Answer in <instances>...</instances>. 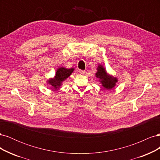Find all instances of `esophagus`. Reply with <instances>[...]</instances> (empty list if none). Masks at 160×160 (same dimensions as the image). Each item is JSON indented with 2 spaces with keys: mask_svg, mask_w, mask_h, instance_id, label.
I'll return each instance as SVG.
<instances>
[{
  "mask_svg": "<svg viewBox=\"0 0 160 160\" xmlns=\"http://www.w3.org/2000/svg\"><path fill=\"white\" fill-rule=\"evenodd\" d=\"M79 72L80 74H84L85 72V71H83V70H81V69H79Z\"/></svg>",
  "mask_w": 160,
  "mask_h": 160,
  "instance_id": "esophagus-1",
  "label": "esophagus"
}]
</instances>
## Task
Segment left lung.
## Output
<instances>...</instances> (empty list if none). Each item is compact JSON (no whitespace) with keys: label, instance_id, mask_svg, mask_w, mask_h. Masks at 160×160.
<instances>
[{"label":"left lung","instance_id":"obj_1","mask_svg":"<svg viewBox=\"0 0 160 160\" xmlns=\"http://www.w3.org/2000/svg\"><path fill=\"white\" fill-rule=\"evenodd\" d=\"M96 77L100 79L99 81L106 89L113 88L115 86V83L118 82V79L108 74L102 65L98 66V72H96Z\"/></svg>","mask_w":160,"mask_h":160}]
</instances>
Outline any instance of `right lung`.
Returning a JSON list of instances; mask_svg holds the SVG:
<instances>
[{
	"instance_id": "right-lung-1",
	"label": "right lung",
	"mask_w": 160,
	"mask_h": 160,
	"mask_svg": "<svg viewBox=\"0 0 160 160\" xmlns=\"http://www.w3.org/2000/svg\"><path fill=\"white\" fill-rule=\"evenodd\" d=\"M73 71V68L66 69L65 67H61V68L57 70L56 75L54 78L50 79L48 81V83L52 87L53 89H57L61 85L62 82L65 80L67 77H69Z\"/></svg>"
}]
</instances>
